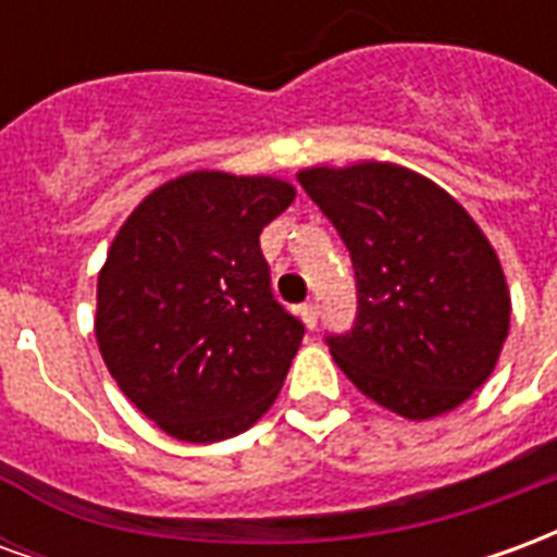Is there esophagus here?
Returning <instances> with one entry per match:
<instances>
[{"instance_id":"1","label":"esophagus","mask_w":557,"mask_h":557,"mask_svg":"<svg viewBox=\"0 0 557 557\" xmlns=\"http://www.w3.org/2000/svg\"><path fill=\"white\" fill-rule=\"evenodd\" d=\"M298 315H301V319H304V325L315 327V322H319V304L304 301L301 307H298Z\"/></svg>"}]
</instances>
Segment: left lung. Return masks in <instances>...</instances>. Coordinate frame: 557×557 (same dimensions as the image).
Wrapping results in <instances>:
<instances>
[{"label": "left lung", "instance_id": "left-lung-1", "mask_svg": "<svg viewBox=\"0 0 557 557\" xmlns=\"http://www.w3.org/2000/svg\"><path fill=\"white\" fill-rule=\"evenodd\" d=\"M298 182L346 244L358 313L325 343L351 385L409 420L462 406L502 355L510 292L466 208L397 163L313 166Z\"/></svg>", "mask_w": 557, "mask_h": 557}]
</instances>
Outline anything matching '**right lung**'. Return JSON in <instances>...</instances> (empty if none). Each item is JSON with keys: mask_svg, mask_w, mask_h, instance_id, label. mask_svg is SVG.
<instances>
[{"mask_svg": "<svg viewBox=\"0 0 557 557\" xmlns=\"http://www.w3.org/2000/svg\"><path fill=\"white\" fill-rule=\"evenodd\" d=\"M295 199L268 175L187 172L134 208L98 274L95 337L134 406L178 442L238 435L277 399L304 339L259 235Z\"/></svg>", "mask_w": 557, "mask_h": 557, "instance_id": "obj_1", "label": "right lung"}]
</instances>
